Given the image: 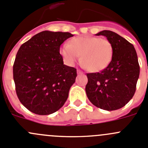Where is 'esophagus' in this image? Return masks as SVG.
Instances as JSON below:
<instances>
[{"label":"esophagus","mask_w":148,"mask_h":148,"mask_svg":"<svg viewBox=\"0 0 148 148\" xmlns=\"http://www.w3.org/2000/svg\"><path fill=\"white\" fill-rule=\"evenodd\" d=\"M77 74H83L82 71L81 70H79V69H77Z\"/></svg>","instance_id":"esophagus-1"}]
</instances>
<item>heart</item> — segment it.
<instances>
[{
  "label": "heart",
  "instance_id": "obj_1",
  "mask_svg": "<svg viewBox=\"0 0 148 148\" xmlns=\"http://www.w3.org/2000/svg\"><path fill=\"white\" fill-rule=\"evenodd\" d=\"M112 44L106 38L94 36H79L64 44L60 53L69 65H74L81 56L82 65L92 72H98L107 68L112 60Z\"/></svg>",
  "mask_w": 148,
  "mask_h": 148
}]
</instances>
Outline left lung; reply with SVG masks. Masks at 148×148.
Returning <instances> with one entry per match:
<instances>
[{
    "label": "left lung",
    "instance_id": "8db88e82",
    "mask_svg": "<svg viewBox=\"0 0 148 148\" xmlns=\"http://www.w3.org/2000/svg\"><path fill=\"white\" fill-rule=\"evenodd\" d=\"M95 35H103L112 44V60L100 72L87 74L85 87L90 101L99 108L115 110L124 107L134 96L140 75L137 53L132 44L110 30Z\"/></svg>",
    "mask_w": 148,
    "mask_h": 148
}]
</instances>
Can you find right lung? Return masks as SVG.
<instances>
[{
  "label": "right lung",
  "instance_id": "add662e5",
  "mask_svg": "<svg viewBox=\"0 0 148 148\" xmlns=\"http://www.w3.org/2000/svg\"><path fill=\"white\" fill-rule=\"evenodd\" d=\"M69 32L42 31L21 45L13 66L16 92L23 106L38 115H49L66 101L77 69L64 64L60 46Z\"/></svg>",
  "mask_w": 148,
  "mask_h": 148
}]
</instances>
